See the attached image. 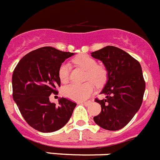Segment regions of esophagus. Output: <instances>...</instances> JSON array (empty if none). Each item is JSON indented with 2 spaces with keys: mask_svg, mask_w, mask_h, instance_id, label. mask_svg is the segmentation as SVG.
<instances>
[{
  "mask_svg": "<svg viewBox=\"0 0 160 160\" xmlns=\"http://www.w3.org/2000/svg\"><path fill=\"white\" fill-rule=\"evenodd\" d=\"M80 103H82V104H83V105H86V106H88V105H89V104H90V102H80Z\"/></svg>",
  "mask_w": 160,
  "mask_h": 160,
  "instance_id": "34e87169",
  "label": "esophagus"
}]
</instances>
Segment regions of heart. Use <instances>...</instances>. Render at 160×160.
Masks as SVG:
<instances>
[{
	"instance_id": "heart-1",
	"label": "heart",
	"mask_w": 160,
	"mask_h": 160,
	"mask_svg": "<svg viewBox=\"0 0 160 160\" xmlns=\"http://www.w3.org/2000/svg\"><path fill=\"white\" fill-rule=\"evenodd\" d=\"M73 63L83 68L87 71L86 80H90L96 86H102L107 78V72L104 67L97 66V62L89 55H82L76 57L72 60ZM70 66L69 63L64 62L58 69V77L62 83H67L69 80ZM94 84L90 81L83 83H71L64 87L62 94L65 97L74 101H84L94 92Z\"/></svg>"
}]
</instances>
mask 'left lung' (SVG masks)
<instances>
[{"label":"left lung","mask_w":160,"mask_h":160,"mask_svg":"<svg viewBox=\"0 0 160 160\" xmlns=\"http://www.w3.org/2000/svg\"><path fill=\"white\" fill-rule=\"evenodd\" d=\"M93 58L102 62L108 72V80L101 94L102 100L96 98L101 105L100 114L94 121L108 131L124 128L142 105L145 82L138 61L122 49L106 46L91 53Z\"/></svg>","instance_id":"left-lung-1"}]
</instances>
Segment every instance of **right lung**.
Masks as SVG:
<instances>
[{"instance_id": "add662e5", "label": "right lung", "mask_w": 160, "mask_h": 160, "mask_svg": "<svg viewBox=\"0 0 160 160\" xmlns=\"http://www.w3.org/2000/svg\"><path fill=\"white\" fill-rule=\"evenodd\" d=\"M73 53L43 47L25 55L12 74V96L26 123L38 131L54 132L69 121L77 104L65 98L58 105L49 96L60 87L58 69Z\"/></svg>"}]
</instances>
